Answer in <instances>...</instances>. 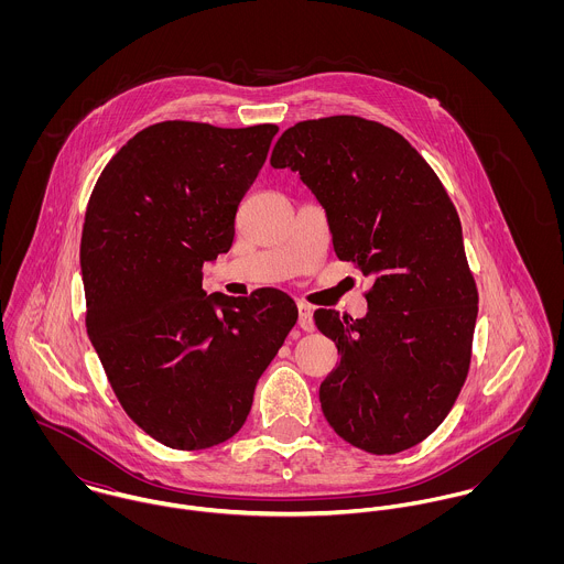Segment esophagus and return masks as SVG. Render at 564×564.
Segmentation results:
<instances>
[{
    "instance_id": "esophagus-1",
    "label": "esophagus",
    "mask_w": 564,
    "mask_h": 564,
    "mask_svg": "<svg viewBox=\"0 0 564 564\" xmlns=\"http://www.w3.org/2000/svg\"><path fill=\"white\" fill-rule=\"evenodd\" d=\"M297 313H300V327L306 329V332H313L315 329V322H313V308L304 302L297 304Z\"/></svg>"
}]
</instances>
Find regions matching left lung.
<instances>
[{
    "label": "left lung",
    "instance_id": "8db88e82",
    "mask_svg": "<svg viewBox=\"0 0 564 564\" xmlns=\"http://www.w3.org/2000/svg\"><path fill=\"white\" fill-rule=\"evenodd\" d=\"M271 166L300 173L336 256L371 280L367 317L315 313L340 354L319 389L323 414L369 454L410 449L443 423L471 365L478 289L458 213L402 134L354 115L295 123Z\"/></svg>",
    "mask_w": 564,
    "mask_h": 564
}]
</instances>
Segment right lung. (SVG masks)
<instances>
[{
    "label": "right lung",
    "mask_w": 564,
    "mask_h": 564,
    "mask_svg": "<svg viewBox=\"0 0 564 564\" xmlns=\"http://www.w3.org/2000/svg\"><path fill=\"white\" fill-rule=\"evenodd\" d=\"M275 134L273 123H154L104 166L86 206V332L128 416L171 449H208L241 430L297 322L278 289H202Z\"/></svg>",
    "instance_id": "obj_1"
}]
</instances>
